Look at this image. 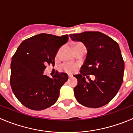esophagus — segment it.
Here are the masks:
<instances>
[{"label": "esophagus", "instance_id": "obj_1", "mask_svg": "<svg viewBox=\"0 0 133 133\" xmlns=\"http://www.w3.org/2000/svg\"><path fill=\"white\" fill-rule=\"evenodd\" d=\"M71 77H72V76H71V75H68V78H69V79H70Z\"/></svg>", "mask_w": 133, "mask_h": 133}]
</instances>
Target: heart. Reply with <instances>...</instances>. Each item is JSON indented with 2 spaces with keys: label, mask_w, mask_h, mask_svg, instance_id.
<instances>
[{
  "label": "heart",
  "mask_w": 133,
  "mask_h": 133,
  "mask_svg": "<svg viewBox=\"0 0 133 133\" xmlns=\"http://www.w3.org/2000/svg\"><path fill=\"white\" fill-rule=\"evenodd\" d=\"M79 46H85L80 43H76V44H74V48ZM77 68L78 65L77 64H74V63H66V64H64L62 65V69L68 73H70V74L75 72L77 69Z\"/></svg>",
  "instance_id": "1"
}]
</instances>
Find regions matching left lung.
Segmentation results:
<instances>
[{
  "label": "left lung",
  "instance_id": "obj_1",
  "mask_svg": "<svg viewBox=\"0 0 133 133\" xmlns=\"http://www.w3.org/2000/svg\"><path fill=\"white\" fill-rule=\"evenodd\" d=\"M73 41L82 42L87 55L81 68V74L74 76L78 84L74 95L78 102L86 107H102L118 92L123 81L124 60L117 42L98 31L70 35ZM94 75L95 80L87 82L85 76Z\"/></svg>",
  "mask_w": 133,
  "mask_h": 133
}]
</instances>
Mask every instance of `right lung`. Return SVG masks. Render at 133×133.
Segmentation results:
<instances>
[{
	"instance_id": "obj_1",
	"label": "right lung",
	"mask_w": 133,
	"mask_h": 133,
	"mask_svg": "<svg viewBox=\"0 0 133 133\" xmlns=\"http://www.w3.org/2000/svg\"><path fill=\"white\" fill-rule=\"evenodd\" d=\"M68 38V35L41 33L24 40L17 48L11 62L10 85L17 99L27 108L44 110L58 100L68 75L56 72L50 78L43 74L47 65L55 64L57 51Z\"/></svg>"
}]
</instances>
